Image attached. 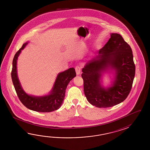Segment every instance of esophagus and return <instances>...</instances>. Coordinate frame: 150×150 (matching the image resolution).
Segmentation results:
<instances>
[{
    "mask_svg": "<svg viewBox=\"0 0 150 150\" xmlns=\"http://www.w3.org/2000/svg\"><path fill=\"white\" fill-rule=\"evenodd\" d=\"M76 75H79L81 72V68L79 66H76Z\"/></svg>",
    "mask_w": 150,
    "mask_h": 150,
    "instance_id": "34e87169",
    "label": "esophagus"
}]
</instances>
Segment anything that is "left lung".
Returning <instances> with one entry per match:
<instances>
[{
    "label": "left lung",
    "mask_w": 150,
    "mask_h": 150,
    "mask_svg": "<svg viewBox=\"0 0 150 150\" xmlns=\"http://www.w3.org/2000/svg\"><path fill=\"white\" fill-rule=\"evenodd\" d=\"M114 71L111 86L101 85L102 74ZM83 91L87 101L98 108H108L123 102L130 93L135 74L132 51L117 33L99 50L98 56L88 61L82 69Z\"/></svg>",
    "instance_id": "obj_1"
}]
</instances>
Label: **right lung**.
I'll return each instance as SVG.
<instances>
[{
    "label": "right lung",
    "mask_w": 150,
    "mask_h": 150,
    "mask_svg": "<svg viewBox=\"0 0 150 150\" xmlns=\"http://www.w3.org/2000/svg\"><path fill=\"white\" fill-rule=\"evenodd\" d=\"M27 42L22 47L16 52L13 58L11 77L13 85L16 94L23 105L33 111L48 112L56 110L59 108L65 98V93L67 85L74 77L76 73L74 67L58 74L54 86L48 95L44 96H34L29 95L25 92L20 82L17 74V60L21 50L28 45Z\"/></svg>",
    "instance_id": "obj_1"
}]
</instances>
